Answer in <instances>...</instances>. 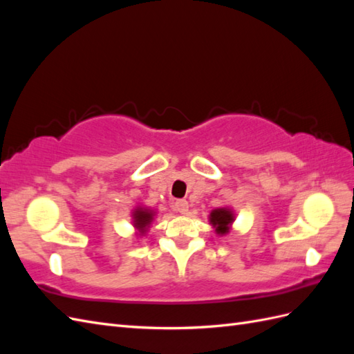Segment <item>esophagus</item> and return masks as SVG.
I'll use <instances>...</instances> for the list:
<instances>
[{
    "instance_id": "34e87169",
    "label": "esophagus",
    "mask_w": 354,
    "mask_h": 354,
    "mask_svg": "<svg viewBox=\"0 0 354 354\" xmlns=\"http://www.w3.org/2000/svg\"><path fill=\"white\" fill-rule=\"evenodd\" d=\"M174 208L180 214H186L189 211V202L186 199H177L174 203Z\"/></svg>"
}]
</instances>
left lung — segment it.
Wrapping results in <instances>:
<instances>
[{"mask_svg": "<svg viewBox=\"0 0 354 354\" xmlns=\"http://www.w3.org/2000/svg\"><path fill=\"white\" fill-rule=\"evenodd\" d=\"M212 226L216 227V230L218 233H227L229 232V226L233 221V214L230 209L226 208H218V209H214L211 212V217H209Z\"/></svg>", "mask_w": 354, "mask_h": 354, "instance_id": "obj_1", "label": "left lung"}]
</instances>
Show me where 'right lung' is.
<instances>
[{"instance_id":"1","label":"right lung","mask_w":354,"mask_h":354,"mask_svg":"<svg viewBox=\"0 0 354 354\" xmlns=\"http://www.w3.org/2000/svg\"><path fill=\"white\" fill-rule=\"evenodd\" d=\"M152 216L153 214L147 209H137L134 211V224L136 227H138L140 230H145L146 226H149V223L152 221Z\"/></svg>"}]
</instances>
